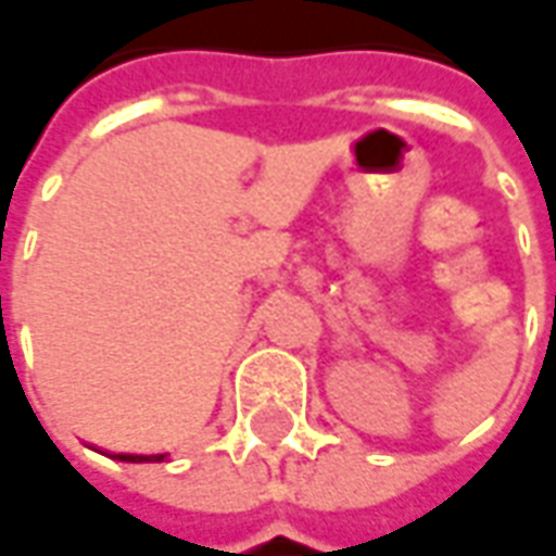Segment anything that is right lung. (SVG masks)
Wrapping results in <instances>:
<instances>
[{
    "label": "right lung",
    "instance_id": "add662e5",
    "mask_svg": "<svg viewBox=\"0 0 556 556\" xmlns=\"http://www.w3.org/2000/svg\"><path fill=\"white\" fill-rule=\"evenodd\" d=\"M119 462H135V465H141V462H163L165 455H116Z\"/></svg>",
    "mask_w": 556,
    "mask_h": 556
}]
</instances>
